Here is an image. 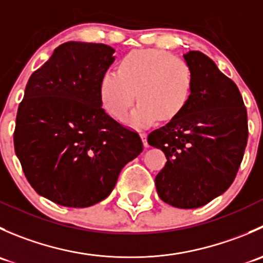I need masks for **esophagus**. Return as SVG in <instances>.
Returning a JSON list of instances; mask_svg holds the SVG:
<instances>
[{
  "mask_svg": "<svg viewBox=\"0 0 263 263\" xmlns=\"http://www.w3.org/2000/svg\"><path fill=\"white\" fill-rule=\"evenodd\" d=\"M140 136H141V139H142V142H144V146L145 147H147L148 145H147V134L145 131H141L140 132Z\"/></svg>",
  "mask_w": 263,
  "mask_h": 263,
  "instance_id": "obj_1",
  "label": "esophagus"
}]
</instances>
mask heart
<instances>
[{
	"label": "heart",
	"mask_w": 263,
	"mask_h": 263,
	"mask_svg": "<svg viewBox=\"0 0 263 263\" xmlns=\"http://www.w3.org/2000/svg\"><path fill=\"white\" fill-rule=\"evenodd\" d=\"M193 75L187 62L161 49H141L121 60L118 71L108 70L100 80L104 109L123 121L136 98L131 124L145 126L155 119L171 121L184 109L192 94Z\"/></svg>",
	"instance_id": "obj_1"
}]
</instances>
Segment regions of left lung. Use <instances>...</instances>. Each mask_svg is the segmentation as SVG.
Masks as SVG:
<instances>
[{
    "label": "left lung",
    "instance_id": "left-lung-1",
    "mask_svg": "<svg viewBox=\"0 0 263 263\" xmlns=\"http://www.w3.org/2000/svg\"><path fill=\"white\" fill-rule=\"evenodd\" d=\"M193 75L184 109L151 132L147 142L166 156L155 185L164 202L197 209L234 181L248 140L247 109L234 81L198 50L185 53Z\"/></svg>",
    "mask_w": 263,
    "mask_h": 263
}]
</instances>
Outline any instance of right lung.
Instances as JSON below:
<instances>
[{
  "instance_id": "1",
  "label": "right lung",
  "mask_w": 263,
  "mask_h": 263,
  "mask_svg": "<svg viewBox=\"0 0 263 263\" xmlns=\"http://www.w3.org/2000/svg\"><path fill=\"white\" fill-rule=\"evenodd\" d=\"M113 53L102 43L67 42L26 84L15 153L31 187L58 205L87 208L104 200L144 148L137 132L102 108L100 80Z\"/></svg>"
}]
</instances>
